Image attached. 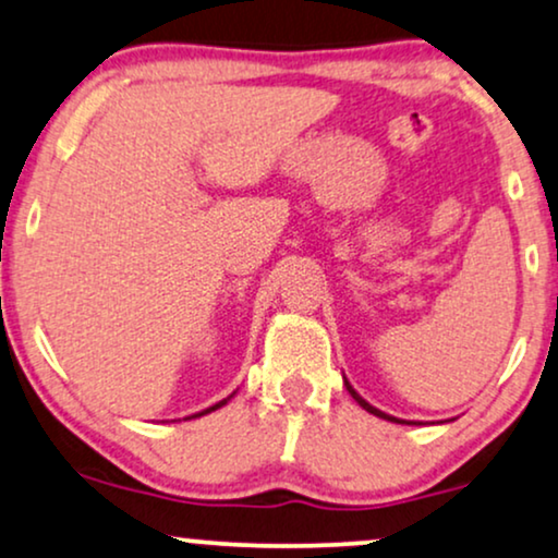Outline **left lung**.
Masks as SVG:
<instances>
[{"label":"left lung","instance_id":"1","mask_svg":"<svg viewBox=\"0 0 558 558\" xmlns=\"http://www.w3.org/2000/svg\"><path fill=\"white\" fill-rule=\"evenodd\" d=\"M344 386H348L350 397H352V399H355V401H357V404H361V407L365 409V412L376 414V417H380V420H389V422H401V420H397V417H391V414H386V412H380V409H376V407H371V404H368V401H365V399L361 397V393H357L355 389H352V386H350V380H348V378H344Z\"/></svg>","mask_w":558,"mask_h":558}]
</instances>
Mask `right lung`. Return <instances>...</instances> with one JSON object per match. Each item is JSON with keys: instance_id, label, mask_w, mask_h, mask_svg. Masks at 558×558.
I'll return each mask as SVG.
<instances>
[{"instance_id": "right-lung-1", "label": "right lung", "mask_w": 558, "mask_h": 558, "mask_svg": "<svg viewBox=\"0 0 558 558\" xmlns=\"http://www.w3.org/2000/svg\"><path fill=\"white\" fill-rule=\"evenodd\" d=\"M231 397H234V393H231ZM231 397H227V399H221V401H218V404H214V407L203 409V412H197V414H193V417H203V414H208V412H216V409H218V407H223V404H227V401H229ZM185 420H190V417H185Z\"/></svg>"}]
</instances>
